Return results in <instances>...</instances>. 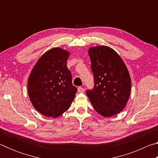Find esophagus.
Segmentation results:
<instances>
[{
  "instance_id": "obj_1",
  "label": "esophagus",
  "mask_w": 158,
  "mask_h": 158,
  "mask_svg": "<svg viewBox=\"0 0 158 158\" xmlns=\"http://www.w3.org/2000/svg\"><path fill=\"white\" fill-rule=\"evenodd\" d=\"M78 92L79 93H84V89H83L82 87L79 86V87H78Z\"/></svg>"
}]
</instances>
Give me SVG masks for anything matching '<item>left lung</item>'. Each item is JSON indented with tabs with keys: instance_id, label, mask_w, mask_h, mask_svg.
I'll return each mask as SVG.
<instances>
[{
	"instance_id": "1",
	"label": "left lung",
	"mask_w": 158,
	"mask_h": 158,
	"mask_svg": "<svg viewBox=\"0 0 158 158\" xmlns=\"http://www.w3.org/2000/svg\"><path fill=\"white\" fill-rule=\"evenodd\" d=\"M89 55L94 76V88L86 94L95 110L102 116L119 114L131 92V78L121 56L106 46L90 47Z\"/></svg>"
}]
</instances>
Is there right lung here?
<instances>
[{
  "label": "right lung",
  "instance_id": "1",
  "mask_svg": "<svg viewBox=\"0 0 158 158\" xmlns=\"http://www.w3.org/2000/svg\"><path fill=\"white\" fill-rule=\"evenodd\" d=\"M70 53L54 47L45 52L33 67L28 79V94L36 110L47 117L57 118L66 111L77 89L67 67Z\"/></svg>",
  "mask_w": 158,
  "mask_h": 158
}]
</instances>
